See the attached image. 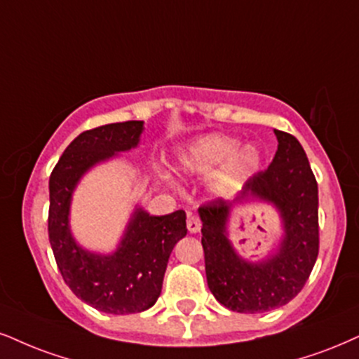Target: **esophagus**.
<instances>
[{
  "mask_svg": "<svg viewBox=\"0 0 359 359\" xmlns=\"http://www.w3.org/2000/svg\"><path fill=\"white\" fill-rule=\"evenodd\" d=\"M187 226H188V231L189 233H198L201 229V221H200V218H198V216L188 215Z\"/></svg>",
  "mask_w": 359,
  "mask_h": 359,
  "instance_id": "1",
  "label": "esophagus"
}]
</instances>
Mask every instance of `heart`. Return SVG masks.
Wrapping results in <instances>:
<instances>
[{
  "mask_svg": "<svg viewBox=\"0 0 359 359\" xmlns=\"http://www.w3.org/2000/svg\"><path fill=\"white\" fill-rule=\"evenodd\" d=\"M180 163L188 175L196 176L211 175L219 166L211 189L218 196H231L258 170L261 156L255 146H241L231 136L208 135L188 144Z\"/></svg>",
  "mask_w": 359,
  "mask_h": 359,
  "instance_id": "b5f03b06",
  "label": "heart"
}]
</instances>
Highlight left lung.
Listing matches in <instances>:
<instances>
[{
  "label": "left lung",
  "mask_w": 359,
  "mask_h": 359,
  "mask_svg": "<svg viewBox=\"0 0 359 359\" xmlns=\"http://www.w3.org/2000/svg\"><path fill=\"white\" fill-rule=\"evenodd\" d=\"M278 151L268 170L246 181L240 198L271 201L285 221L280 251L261 263H246L233 251L224 224L231 205L211 200L200 206L201 245L211 293L228 309L264 313L280 308L303 290L320 251L318 183L299 141L274 130Z\"/></svg>",
  "instance_id": "left-lung-1"
}]
</instances>
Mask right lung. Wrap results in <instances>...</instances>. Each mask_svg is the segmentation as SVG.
Here are the masks:
<instances>
[{"instance_id": "right-lung-1", "label": "right lung", "mask_w": 359, "mask_h": 359, "mask_svg": "<svg viewBox=\"0 0 359 359\" xmlns=\"http://www.w3.org/2000/svg\"><path fill=\"white\" fill-rule=\"evenodd\" d=\"M143 121L111 123L76 136L50 176L48 236L61 276L78 298L109 315H130L151 308L161 294L170 255L187 236L183 210L149 216L136 210L118 251L111 256L81 250L68 228L69 201L83 172L114 153L135 148Z\"/></svg>"}]
</instances>
